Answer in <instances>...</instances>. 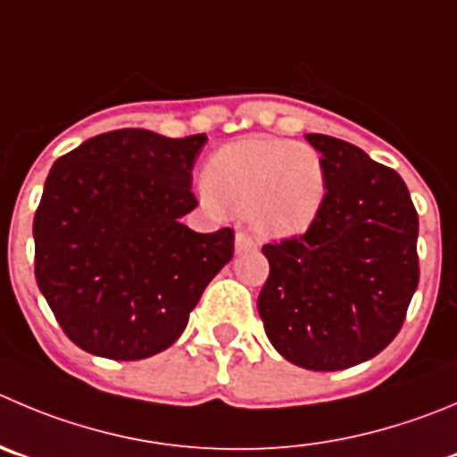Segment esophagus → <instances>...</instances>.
Listing matches in <instances>:
<instances>
[{"label": "esophagus", "mask_w": 457, "mask_h": 457, "mask_svg": "<svg viewBox=\"0 0 457 457\" xmlns=\"http://www.w3.org/2000/svg\"><path fill=\"white\" fill-rule=\"evenodd\" d=\"M255 249V240L249 236L246 231H237L236 233V251L237 253H245V251Z\"/></svg>", "instance_id": "esophagus-1"}]
</instances>
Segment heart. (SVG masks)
Wrapping results in <instances>:
<instances>
[{
    "instance_id": "obj_1",
    "label": "heart",
    "mask_w": 457,
    "mask_h": 457,
    "mask_svg": "<svg viewBox=\"0 0 457 457\" xmlns=\"http://www.w3.org/2000/svg\"><path fill=\"white\" fill-rule=\"evenodd\" d=\"M208 195L224 211H251L267 237L301 236L328 195L320 156L303 143L245 138L220 147L204 170Z\"/></svg>"
}]
</instances>
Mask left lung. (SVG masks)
Wrapping results in <instances>:
<instances>
[{
  "label": "left lung",
  "instance_id": "8db88e82",
  "mask_svg": "<svg viewBox=\"0 0 457 457\" xmlns=\"http://www.w3.org/2000/svg\"><path fill=\"white\" fill-rule=\"evenodd\" d=\"M328 195L305 236L264 245L258 312L294 366L332 372L379 354L402 329L420 282L417 211L402 177L361 147L305 134Z\"/></svg>",
  "mask_w": 457,
  "mask_h": 457
}]
</instances>
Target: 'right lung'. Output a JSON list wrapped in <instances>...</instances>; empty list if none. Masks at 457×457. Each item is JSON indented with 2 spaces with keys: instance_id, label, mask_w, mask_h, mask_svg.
Returning a JSON list of instances; mask_svg holds the SVG:
<instances>
[{
  "instance_id": "right-lung-1",
  "label": "right lung",
  "mask_w": 457,
  "mask_h": 457,
  "mask_svg": "<svg viewBox=\"0 0 457 457\" xmlns=\"http://www.w3.org/2000/svg\"><path fill=\"white\" fill-rule=\"evenodd\" d=\"M206 134L114 129L60 156L33 220L36 280L69 338L114 361L170 347L233 258L231 228L195 233L193 166Z\"/></svg>"
}]
</instances>
